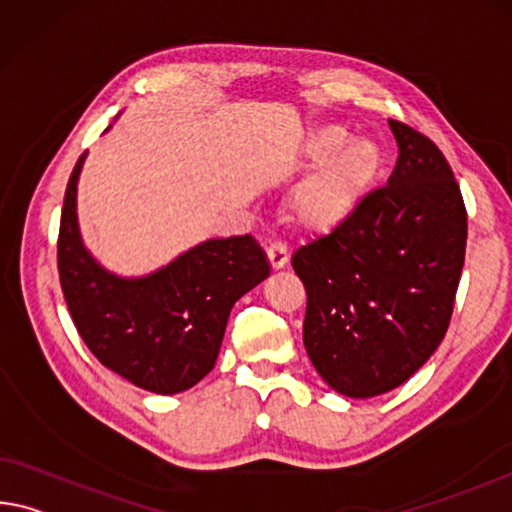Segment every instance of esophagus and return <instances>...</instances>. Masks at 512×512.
Instances as JSON below:
<instances>
[{
    "label": "esophagus",
    "mask_w": 512,
    "mask_h": 512,
    "mask_svg": "<svg viewBox=\"0 0 512 512\" xmlns=\"http://www.w3.org/2000/svg\"><path fill=\"white\" fill-rule=\"evenodd\" d=\"M266 257H269L271 269L280 271V269H285L287 262H289V250H287L285 243L273 241V243H269V248H266Z\"/></svg>",
    "instance_id": "obj_1"
}]
</instances>
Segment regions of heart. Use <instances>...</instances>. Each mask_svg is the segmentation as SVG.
I'll return each instance as SVG.
<instances>
[{
    "label": "heart",
    "mask_w": 512,
    "mask_h": 512,
    "mask_svg": "<svg viewBox=\"0 0 512 512\" xmlns=\"http://www.w3.org/2000/svg\"><path fill=\"white\" fill-rule=\"evenodd\" d=\"M337 125H321L307 134L303 157L316 166L291 196L294 221L307 232H330L346 223L380 173V152L367 141L346 143Z\"/></svg>",
    "instance_id": "1"
}]
</instances>
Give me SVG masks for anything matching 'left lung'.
<instances>
[{"instance_id":"1","label":"left lung","mask_w":512,"mask_h":512,"mask_svg":"<svg viewBox=\"0 0 512 512\" xmlns=\"http://www.w3.org/2000/svg\"><path fill=\"white\" fill-rule=\"evenodd\" d=\"M399 159L387 186L364 196L291 264L307 291L303 344L335 392L371 399L403 385L449 328L467 246V212L440 148L389 120Z\"/></svg>"}]
</instances>
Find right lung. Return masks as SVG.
Wrapping results in <instances>:
<instances>
[{
  "label": "right lung",
  "instance_id": "add662e5",
  "mask_svg": "<svg viewBox=\"0 0 512 512\" xmlns=\"http://www.w3.org/2000/svg\"><path fill=\"white\" fill-rule=\"evenodd\" d=\"M72 168L59 230V278L77 332L104 367L154 394H177L214 369L234 303L269 278L259 243L209 239L141 278H120L88 253Z\"/></svg>",
  "mask_w": 512,
  "mask_h": 512
}]
</instances>
